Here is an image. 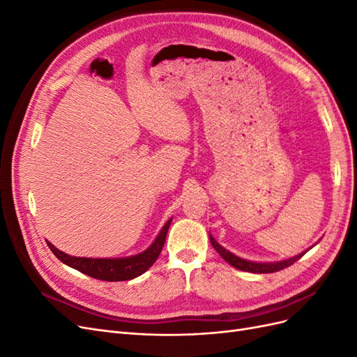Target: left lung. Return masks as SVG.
<instances>
[{"mask_svg":"<svg viewBox=\"0 0 357 357\" xmlns=\"http://www.w3.org/2000/svg\"><path fill=\"white\" fill-rule=\"evenodd\" d=\"M210 241H211V245L215 248V252H218L229 265H232L236 269H240V271L255 273V274H268V273L280 271V269H284V268H287L290 265H294L298 261V259H301L302 256H304L310 250V248H312V247H310V248H307V250H304L302 253H299L296 256L287 257V259H283V261H277V262H253V261H247V259H243L240 256H235L229 250H226L223 245H220L218 241L213 238L211 234H210Z\"/></svg>","mask_w":357,"mask_h":357,"instance_id":"8db88e82","label":"left lung"}]
</instances>
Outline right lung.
I'll list each match as a JSON object with an SVG mask.
<instances>
[{
  "label": "right lung",
  "instance_id": "1",
  "mask_svg": "<svg viewBox=\"0 0 357 357\" xmlns=\"http://www.w3.org/2000/svg\"><path fill=\"white\" fill-rule=\"evenodd\" d=\"M172 219H168L167 223L162 226L160 232L155 238V241L150 244L144 252L126 256V257H77L70 256L63 253L47 241V245L62 264H66L77 271L89 275L92 278L104 280V282H126V280H132L138 275L144 274L147 269L152 266L158 256L160 255L162 247L165 244L167 232L171 225Z\"/></svg>",
  "mask_w": 357,
  "mask_h": 357
}]
</instances>
